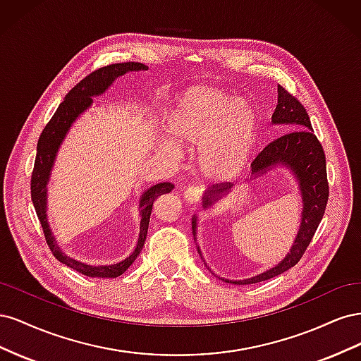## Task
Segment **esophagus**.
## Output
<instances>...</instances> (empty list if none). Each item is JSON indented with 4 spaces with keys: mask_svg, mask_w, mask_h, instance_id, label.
<instances>
[{
    "mask_svg": "<svg viewBox=\"0 0 361 361\" xmlns=\"http://www.w3.org/2000/svg\"><path fill=\"white\" fill-rule=\"evenodd\" d=\"M202 188L199 185H192V187H188L185 190V200L188 203H197L202 199Z\"/></svg>",
    "mask_w": 361,
    "mask_h": 361,
    "instance_id": "esophagus-1",
    "label": "esophagus"
}]
</instances>
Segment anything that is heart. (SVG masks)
I'll return each mask as SVG.
<instances>
[{
	"label": "heart",
	"instance_id": "obj_1",
	"mask_svg": "<svg viewBox=\"0 0 361 361\" xmlns=\"http://www.w3.org/2000/svg\"><path fill=\"white\" fill-rule=\"evenodd\" d=\"M169 129L180 145L199 149V167L207 178L224 179L247 166L257 141L259 118L243 97L192 87L174 105Z\"/></svg>",
	"mask_w": 361,
	"mask_h": 361
}]
</instances>
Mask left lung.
Listing matches in <instances>:
<instances>
[{
	"label": "left lung",
	"mask_w": 361,
	"mask_h": 361,
	"mask_svg": "<svg viewBox=\"0 0 361 361\" xmlns=\"http://www.w3.org/2000/svg\"><path fill=\"white\" fill-rule=\"evenodd\" d=\"M272 125H289L293 128L289 134L279 137L260 152L256 159L251 164V176L255 179L262 176L267 171L274 167H286L289 169L295 179L298 182V188L302 197V212H301V224L295 243L290 248L286 257L274 268L262 272L259 276H255L245 280H227V283L233 285H253V283L265 281L272 277L288 271L295 267L302 257L304 251L307 250L312 238L318 228L326 202H329V180H326V166H325V154L321 143L313 134V128L310 118L305 108L301 102L293 97L288 90L279 85V102L276 111L271 118ZM233 183L227 182L212 187L203 197V207L214 204L220 200L227 192L232 190ZM195 231H197V216L192 218V233L195 241ZM200 257L202 251L197 247ZM204 262V260H203ZM206 265V264H204ZM207 267V265H206Z\"/></svg>",
	"instance_id": "obj_1"
}]
</instances>
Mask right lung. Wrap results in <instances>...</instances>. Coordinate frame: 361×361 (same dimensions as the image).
I'll use <instances>...</instances> for the list:
<instances>
[{
  "label": "right lung",
  "mask_w": 361,
  "mask_h": 361,
  "mask_svg": "<svg viewBox=\"0 0 361 361\" xmlns=\"http://www.w3.org/2000/svg\"><path fill=\"white\" fill-rule=\"evenodd\" d=\"M149 68L143 63H116V64H108L105 68L96 69L90 75H87L84 80H81L76 84L73 89L66 94L64 101L59 105L57 111L54 113L52 118L42 130V134L37 141V155L35 161V169H32L31 174V200L35 204L36 214L39 216V221L42 224L43 233H45L47 244L49 245L52 255L56 256L57 260L66 267L81 272V274L87 277H99V279H114L122 276L123 272L134 264V260L138 257V255L143 250L146 236H147V228L150 221V214L152 207H154L155 200L162 194L170 192L174 185L170 182H162L157 183L154 187L146 190L140 199V236L135 250L130 253L125 260L118 262L114 265H87L82 264L80 260H75L64 255L60 250V247L56 243V238H54L49 224H48V216H47V197H48V188L47 185L51 178V171L54 167V161L57 158V152L63 143L64 137L69 133L71 126L73 122L78 118L87 108H89L93 102L92 97L99 96L104 92L108 90L118 76H122L128 72L134 71H147Z\"/></svg>",
  "instance_id": "right-lung-1"
}]
</instances>
